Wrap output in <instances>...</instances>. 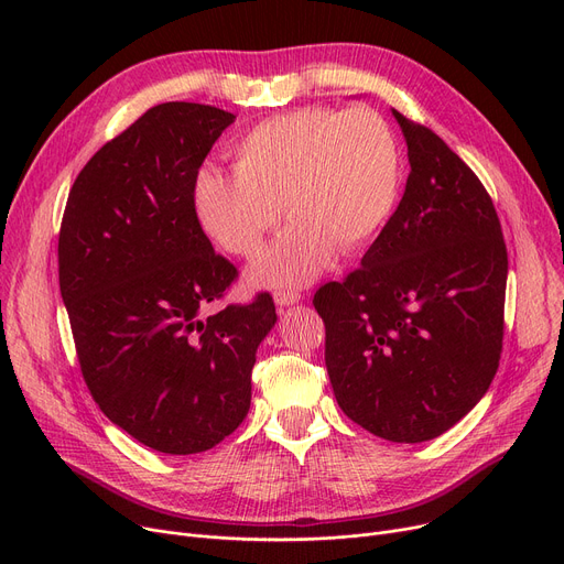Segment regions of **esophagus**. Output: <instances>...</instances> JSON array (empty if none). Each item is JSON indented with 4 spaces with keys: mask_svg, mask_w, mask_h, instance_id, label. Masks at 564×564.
<instances>
[{
    "mask_svg": "<svg viewBox=\"0 0 564 564\" xmlns=\"http://www.w3.org/2000/svg\"><path fill=\"white\" fill-rule=\"evenodd\" d=\"M274 302H276L279 306L300 304V302H302V292H297V290H276V292H274Z\"/></svg>",
    "mask_w": 564,
    "mask_h": 564,
    "instance_id": "34e87169",
    "label": "esophagus"
}]
</instances>
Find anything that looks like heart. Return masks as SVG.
I'll return each mask as SVG.
<instances>
[{
  "label": "heart",
  "mask_w": 564,
  "mask_h": 564,
  "mask_svg": "<svg viewBox=\"0 0 564 564\" xmlns=\"http://www.w3.org/2000/svg\"><path fill=\"white\" fill-rule=\"evenodd\" d=\"M232 171H198L194 207L228 253L251 258L281 217L292 224L251 267L258 288L311 283L340 253L375 240L402 185L400 141L368 107H304L260 121L232 145Z\"/></svg>",
  "instance_id": "1"
}]
</instances>
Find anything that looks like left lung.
<instances>
[{
    "label": "left lung",
    "mask_w": 564,
    "mask_h": 564,
    "mask_svg": "<svg viewBox=\"0 0 564 564\" xmlns=\"http://www.w3.org/2000/svg\"><path fill=\"white\" fill-rule=\"evenodd\" d=\"M409 177L361 267L324 283V361L334 395L364 430L430 441L476 406L498 370L508 249L496 207L457 153L393 109Z\"/></svg>",
    "instance_id": "obj_1"
}]
</instances>
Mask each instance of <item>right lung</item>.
<instances>
[{"mask_svg": "<svg viewBox=\"0 0 564 564\" xmlns=\"http://www.w3.org/2000/svg\"><path fill=\"white\" fill-rule=\"evenodd\" d=\"M235 121L198 102L148 109L86 162L58 232V288L105 416L166 455L210 451L245 421L267 292L203 315L237 279L194 207L203 160Z\"/></svg>", "mask_w": 564, "mask_h": 564, "instance_id": "obj_1", "label": "right lung"}]
</instances>
